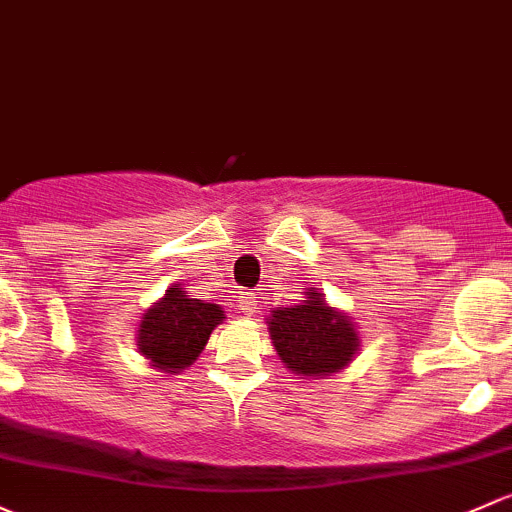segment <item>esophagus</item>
Returning a JSON list of instances; mask_svg holds the SVG:
<instances>
[{
    "instance_id": "esophagus-1",
    "label": "esophagus",
    "mask_w": 512,
    "mask_h": 512,
    "mask_svg": "<svg viewBox=\"0 0 512 512\" xmlns=\"http://www.w3.org/2000/svg\"><path fill=\"white\" fill-rule=\"evenodd\" d=\"M240 309L245 311L247 316L255 314V311H257V294L255 292H245V294H242V297H240Z\"/></svg>"
}]
</instances>
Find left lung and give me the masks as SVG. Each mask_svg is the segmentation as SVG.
Masks as SVG:
<instances>
[{"label":"left lung","instance_id":"8db88e82","mask_svg":"<svg viewBox=\"0 0 512 512\" xmlns=\"http://www.w3.org/2000/svg\"><path fill=\"white\" fill-rule=\"evenodd\" d=\"M265 324L284 368L306 380L341 373L360 351L355 321L316 287L306 289L297 306L272 309Z\"/></svg>","mask_w":512,"mask_h":512}]
</instances>
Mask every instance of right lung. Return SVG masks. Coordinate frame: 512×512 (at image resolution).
<instances>
[{"label":"right lung","instance_id":"right-lung-1","mask_svg":"<svg viewBox=\"0 0 512 512\" xmlns=\"http://www.w3.org/2000/svg\"><path fill=\"white\" fill-rule=\"evenodd\" d=\"M223 321V306L191 299L181 284H171L164 297L142 314L137 351L154 370L176 375L196 363L213 328Z\"/></svg>","mask_w":512,"mask_h":512}]
</instances>
